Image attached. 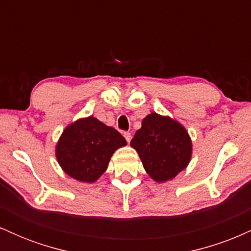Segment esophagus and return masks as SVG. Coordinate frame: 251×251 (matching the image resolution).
Here are the masks:
<instances>
[{"mask_svg":"<svg viewBox=\"0 0 251 251\" xmlns=\"http://www.w3.org/2000/svg\"><path fill=\"white\" fill-rule=\"evenodd\" d=\"M124 137H125V139L127 140V143L131 142V139H132V134L129 133V132H124Z\"/></svg>","mask_w":251,"mask_h":251,"instance_id":"34e87169","label":"esophagus"}]
</instances>
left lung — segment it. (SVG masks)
<instances>
[{
  "mask_svg": "<svg viewBox=\"0 0 251 251\" xmlns=\"http://www.w3.org/2000/svg\"><path fill=\"white\" fill-rule=\"evenodd\" d=\"M131 146L157 183L174 179L188 168L192 157V140L186 128L177 120L155 112L144 118Z\"/></svg>",
  "mask_w": 251,
  "mask_h": 251,
  "instance_id": "8db88e82",
  "label": "left lung"
}]
</instances>
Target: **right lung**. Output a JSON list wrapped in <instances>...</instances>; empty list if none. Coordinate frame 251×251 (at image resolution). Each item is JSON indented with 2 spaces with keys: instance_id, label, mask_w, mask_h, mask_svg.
<instances>
[{
  "instance_id": "obj_1",
  "label": "right lung",
  "mask_w": 251,
  "mask_h": 251,
  "mask_svg": "<svg viewBox=\"0 0 251 251\" xmlns=\"http://www.w3.org/2000/svg\"><path fill=\"white\" fill-rule=\"evenodd\" d=\"M126 145L116 128L89 116L66 126L56 143L55 157L66 175L94 183L106 171L114 152Z\"/></svg>"
}]
</instances>
